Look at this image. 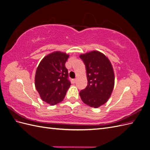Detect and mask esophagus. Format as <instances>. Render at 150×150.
<instances>
[{
	"instance_id": "obj_1",
	"label": "esophagus",
	"mask_w": 150,
	"mask_h": 150,
	"mask_svg": "<svg viewBox=\"0 0 150 150\" xmlns=\"http://www.w3.org/2000/svg\"><path fill=\"white\" fill-rule=\"evenodd\" d=\"M76 79H72V84H74V83H76Z\"/></svg>"
}]
</instances>
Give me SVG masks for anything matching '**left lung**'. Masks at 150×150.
<instances>
[{"mask_svg":"<svg viewBox=\"0 0 150 150\" xmlns=\"http://www.w3.org/2000/svg\"><path fill=\"white\" fill-rule=\"evenodd\" d=\"M86 66L88 86L79 92L82 101L93 108H98L107 102L114 88L115 74L112 65L103 54L92 51L81 54Z\"/></svg>","mask_w":150,"mask_h":150,"instance_id":"1","label":"left lung"}]
</instances>
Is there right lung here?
I'll return each mask as SVG.
<instances>
[{"label": "right lung", "instance_id": "obj_1", "mask_svg": "<svg viewBox=\"0 0 150 150\" xmlns=\"http://www.w3.org/2000/svg\"><path fill=\"white\" fill-rule=\"evenodd\" d=\"M69 55L54 52L40 61L36 70L35 86L42 100L54 105L64 99L71 82L65 67Z\"/></svg>", "mask_w": 150, "mask_h": 150}]
</instances>
